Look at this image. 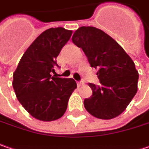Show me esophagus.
<instances>
[{"label":"esophagus","instance_id":"esophagus-1","mask_svg":"<svg viewBox=\"0 0 149 149\" xmlns=\"http://www.w3.org/2000/svg\"><path fill=\"white\" fill-rule=\"evenodd\" d=\"M83 84H84L83 81H77V86H78V87H81Z\"/></svg>","mask_w":149,"mask_h":149}]
</instances>
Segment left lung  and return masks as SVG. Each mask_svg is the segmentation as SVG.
Wrapping results in <instances>:
<instances>
[{"mask_svg":"<svg viewBox=\"0 0 149 149\" xmlns=\"http://www.w3.org/2000/svg\"><path fill=\"white\" fill-rule=\"evenodd\" d=\"M72 41L82 49L91 67L97 69L101 83H88L93 95L84 99L86 110L101 119L118 116L138 91L139 72L134 62L114 39L93 26H81Z\"/></svg>","mask_w":149,"mask_h":149,"instance_id":"left-lung-1","label":"left lung"}]
</instances>
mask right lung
<instances>
[{"instance_id": "add662e5", "label": "right lung", "mask_w": 149, "mask_h": 149, "mask_svg": "<svg viewBox=\"0 0 149 149\" xmlns=\"http://www.w3.org/2000/svg\"><path fill=\"white\" fill-rule=\"evenodd\" d=\"M72 34L63 27L43 31L26 49L13 73L17 99L36 119L50 122L62 117L77 87L72 78L52 76L59 68L56 57Z\"/></svg>"}]
</instances>
